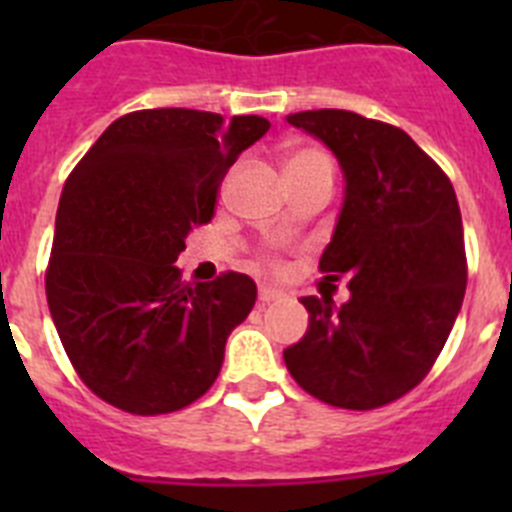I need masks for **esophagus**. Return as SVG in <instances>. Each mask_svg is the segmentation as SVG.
<instances>
[{
    "label": "esophagus",
    "instance_id": "obj_1",
    "mask_svg": "<svg viewBox=\"0 0 512 512\" xmlns=\"http://www.w3.org/2000/svg\"><path fill=\"white\" fill-rule=\"evenodd\" d=\"M282 297H284L282 289H274V287H261L259 289V302H261V305L277 302V300H282Z\"/></svg>",
    "mask_w": 512,
    "mask_h": 512
}]
</instances>
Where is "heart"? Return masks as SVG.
I'll list each match as a JSON object with an SVG mask.
<instances>
[{
    "instance_id": "heart-1",
    "label": "heart",
    "mask_w": 512,
    "mask_h": 512,
    "mask_svg": "<svg viewBox=\"0 0 512 512\" xmlns=\"http://www.w3.org/2000/svg\"><path fill=\"white\" fill-rule=\"evenodd\" d=\"M302 166H328V169H333L328 153L320 151V148H315V146H302V148H295V151L289 153L287 169H302ZM261 261H264L266 266H277L279 264L274 256H264Z\"/></svg>"
}]
</instances>
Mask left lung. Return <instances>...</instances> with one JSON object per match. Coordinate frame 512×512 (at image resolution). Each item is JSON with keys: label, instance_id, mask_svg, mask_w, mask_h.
<instances>
[{"label": "left lung", "instance_id": "8db88e82", "mask_svg": "<svg viewBox=\"0 0 512 512\" xmlns=\"http://www.w3.org/2000/svg\"><path fill=\"white\" fill-rule=\"evenodd\" d=\"M287 122L323 140L343 169L346 200L320 271L348 277L351 300L302 297L310 325L284 364L333 408H382L423 382L461 310L467 253L456 192L395 125L348 110Z\"/></svg>", "mask_w": 512, "mask_h": 512}]
</instances>
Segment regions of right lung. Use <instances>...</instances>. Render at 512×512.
I'll list each match as a JSON object with an SVG mask.
<instances>
[{
	"label": "right lung",
	"instance_id": "add662e5",
	"mask_svg": "<svg viewBox=\"0 0 512 512\" xmlns=\"http://www.w3.org/2000/svg\"><path fill=\"white\" fill-rule=\"evenodd\" d=\"M259 115L184 107L122 115L84 153L58 202L45 295L66 356L99 400L164 415L200 400L256 284L225 271L184 284V238L215 215L217 189L269 130Z\"/></svg>",
	"mask_w": 512,
	"mask_h": 512
}]
</instances>
